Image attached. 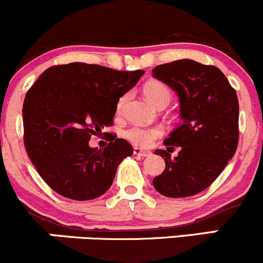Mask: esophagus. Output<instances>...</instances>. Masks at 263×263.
<instances>
[{
  "label": "esophagus",
  "mask_w": 263,
  "mask_h": 263,
  "mask_svg": "<svg viewBox=\"0 0 263 263\" xmlns=\"http://www.w3.org/2000/svg\"><path fill=\"white\" fill-rule=\"evenodd\" d=\"M134 154L136 155V156H141V157H146V156H150V155H151L150 151L141 150V148H139V147L134 148Z\"/></svg>",
  "instance_id": "esophagus-1"
}]
</instances>
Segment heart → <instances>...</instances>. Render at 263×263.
<instances>
[{
	"label": "heart",
	"mask_w": 263,
	"mask_h": 263,
	"mask_svg": "<svg viewBox=\"0 0 263 263\" xmlns=\"http://www.w3.org/2000/svg\"><path fill=\"white\" fill-rule=\"evenodd\" d=\"M143 95L146 99L156 108H164L171 101V90L164 83L159 81H150L143 85ZM128 101V95H123L117 102V112L121 113ZM162 135L160 127H146L132 126L123 132V136L137 147H150L154 141Z\"/></svg>",
	"instance_id": "b5f03b06"
}]
</instances>
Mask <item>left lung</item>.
Instances as JSON below:
<instances>
[{"instance_id": "8db88e82", "label": "left lung", "mask_w": 263, "mask_h": 263, "mask_svg": "<svg viewBox=\"0 0 263 263\" xmlns=\"http://www.w3.org/2000/svg\"><path fill=\"white\" fill-rule=\"evenodd\" d=\"M153 76L179 96L182 120L164 141L167 151L181 147L178 156L171 159L166 150L155 151L166 165L153 184L165 197H192L211 186L236 154L237 93L217 66L190 59L157 65Z\"/></svg>"}]
</instances>
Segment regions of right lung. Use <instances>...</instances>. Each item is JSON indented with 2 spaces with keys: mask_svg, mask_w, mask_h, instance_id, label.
<instances>
[{
  "mask_svg": "<svg viewBox=\"0 0 263 263\" xmlns=\"http://www.w3.org/2000/svg\"><path fill=\"white\" fill-rule=\"evenodd\" d=\"M143 73L69 63L48 68L27 90L22 108L25 148L54 192L90 200L109 189L118 165L134 148L115 135L103 150L90 148L88 142L112 126L118 99Z\"/></svg>",
  "mask_w": 263,
  "mask_h": 263,
  "instance_id": "1",
  "label": "right lung"
}]
</instances>
